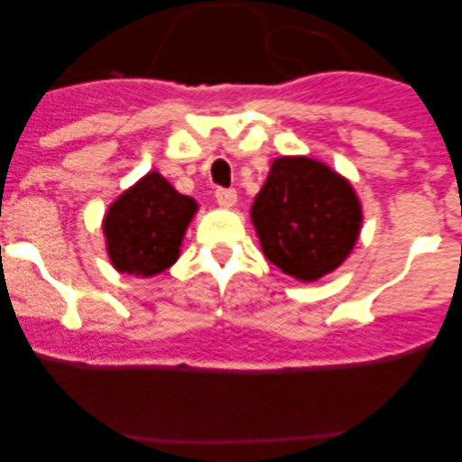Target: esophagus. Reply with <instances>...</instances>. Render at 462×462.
<instances>
[{
  "label": "esophagus",
  "instance_id": "obj_1",
  "mask_svg": "<svg viewBox=\"0 0 462 462\" xmlns=\"http://www.w3.org/2000/svg\"><path fill=\"white\" fill-rule=\"evenodd\" d=\"M217 203L221 208H232L236 203V189L232 188H218L217 189Z\"/></svg>",
  "mask_w": 462,
  "mask_h": 462
}]
</instances>
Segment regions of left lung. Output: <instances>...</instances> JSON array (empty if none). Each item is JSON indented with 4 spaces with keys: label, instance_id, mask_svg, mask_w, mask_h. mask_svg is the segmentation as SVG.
Listing matches in <instances>:
<instances>
[{
    "label": "left lung",
    "instance_id": "8db88e82",
    "mask_svg": "<svg viewBox=\"0 0 462 462\" xmlns=\"http://www.w3.org/2000/svg\"><path fill=\"white\" fill-rule=\"evenodd\" d=\"M268 261L304 282L337 268L360 235L362 209L344 179L313 158H277L253 203Z\"/></svg>",
    "mask_w": 462,
    "mask_h": 462
}]
</instances>
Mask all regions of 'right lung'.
I'll list each match as a JSON object with an SVG mask.
<instances>
[{"mask_svg": "<svg viewBox=\"0 0 462 462\" xmlns=\"http://www.w3.org/2000/svg\"><path fill=\"white\" fill-rule=\"evenodd\" d=\"M197 212L194 199L176 192L161 174L149 171L109 208L106 250L120 273L152 277L179 259L185 227Z\"/></svg>", "mask_w": 462, "mask_h": 462, "instance_id": "1", "label": "right lung"}]
</instances>
